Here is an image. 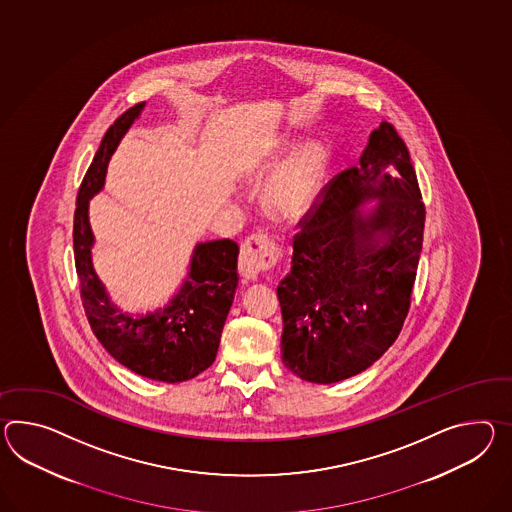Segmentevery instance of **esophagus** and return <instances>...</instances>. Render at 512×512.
I'll return each mask as SVG.
<instances>
[{
	"instance_id": "esophagus-1",
	"label": "esophagus",
	"mask_w": 512,
	"mask_h": 512,
	"mask_svg": "<svg viewBox=\"0 0 512 512\" xmlns=\"http://www.w3.org/2000/svg\"><path fill=\"white\" fill-rule=\"evenodd\" d=\"M281 255V248L266 235H253L242 244L238 272L246 281H257L262 272H268Z\"/></svg>"
}]
</instances>
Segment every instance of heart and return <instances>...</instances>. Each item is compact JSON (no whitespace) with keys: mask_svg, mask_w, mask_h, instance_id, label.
I'll return each mask as SVG.
<instances>
[{"mask_svg":"<svg viewBox=\"0 0 512 512\" xmlns=\"http://www.w3.org/2000/svg\"><path fill=\"white\" fill-rule=\"evenodd\" d=\"M287 146V142H281L279 148ZM324 155L322 151L314 146L301 148L294 153L287 163L283 164L275 172L268 190H266V201L270 211L275 216L292 220L300 218L309 211L312 201L316 200L322 174H324ZM275 161L257 164L251 170L253 179H264L274 174Z\"/></svg>","mask_w":512,"mask_h":512,"instance_id":"obj_1","label":"heart"}]
</instances>
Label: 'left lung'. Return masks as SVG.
I'll return each instance as SVG.
<instances>
[{
	"label": "left lung",
	"mask_w": 512,
	"mask_h": 512,
	"mask_svg": "<svg viewBox=\"0 0 512 512\" xmlns=\"http://www.w3.org/2000/svg\"><path fill=\"white\" fill-rule=\"evenodd\" d=\"M375 200L370 210L361 205ZM425 207L394 125L372 131L357 166L338 174L301 220L277 287L281 359L303 381L361 374L405 322L424 240Z\"/></svg>",
	"instance_id": "left-lung-1"
}]
</instances>
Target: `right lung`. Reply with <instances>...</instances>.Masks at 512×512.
<instances>
[{
    "instance_id": "obj_1",
    "label": "right lung",
    "mask_w": 512,
    "mask_h": 512,
    "mask_svg": "<svg viewBox=\"0 0 512 512\" xmlns=\"http://www.w3.org/2000/svg\"><path fill=\"white\" fill-rule=\"evenodd\" d=\"M144 105L142 101L114 120L83 177L74 214L75 270L88 324L111 357L142 377L181 383L216 359L238 285V244L229 238L198 242L187 277L164 307L131 314L111 301L92 264L94 233L88 203L105 187L109 161Z\"/></svg>"
}]
</instances>
